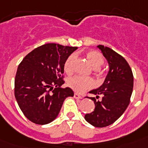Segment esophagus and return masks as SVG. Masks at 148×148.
Instances as JSON below:
<instances>
[{"label":"esophagus","instance_id":"esophagus-1","mask_svg":"<svg viewBox=\"0 0 148 148\" xmlns=\"http://www.w3.org/2000/svg\"><path fill=\"white\" fill-rule=\"evenodd\" d=\"M74 98L76 99H82V96H81L80 95H78V93H74Z\"/></svg>","mask_w":148,"mask_h":148}]
</instances>
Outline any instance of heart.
<instances>
[{"instance_id":"obj_1","label":"heart","mask_w":148,"mask_h":148,"mask_svg":"<svg viewBox=\"0 0 148 148\" xmlns=\"http://www.w3.org/2000/svg\"><path fill=\"white\" fill-rule=\"evenodd\" d=\"M85 56L90 65L95 69L96 71H99V68L104 64V57L99 52L95 50H90L85 53ZM75 59L74 54H72L67 57L64 64V71L67 74H71L73 71V63ZM67 84L74 91L82 93L87 90L94 87V82L92 78H84L82 76H73L70 78L67 81Z\"/></svg>"}]
</instances>
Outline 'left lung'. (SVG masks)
Masks as SVG:
<instances>
[{
	"instance_id": "left-lung-1",
	"label": "left lung",
	"mask_w": 148,
	"mask_h": 148,
	"mask_svg": "<svg viewBox=\"0 0 148 148\" xmlns=\"http://www.w3.org/2000/svg\"><path fill=\"white\" fill-rule=\"evenodd\" d=\"M108 60L110 70L103 84L90 91L96 98L90 97L95 104L92 113L84 119L96 127H104L114 123L124 113L130 101L133 87V75L130 65L124 57L108 47L99 45ZM100 101L96 100L100 95Z\"/></svg>"
}]
</instances>
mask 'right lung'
Segmentation results:
<instances>
[{"instance_id":"1","label":"right lung","mask_w":148,"mask_h":148,"mask_svg":"<svg viewBox=\"0 0 148 148\" xmlns=\"http://www.w3.org/2000/svg\"><path fill=\"white\" fill-rule=\"evenodd\" d=\"M77 49L57 44H46L30 52L18 65L15 96L23 115L37 125H47L58 116L69 87L62 88L64 64ZM54 88H53V87Z\"/></svg>"}]
</instances>
